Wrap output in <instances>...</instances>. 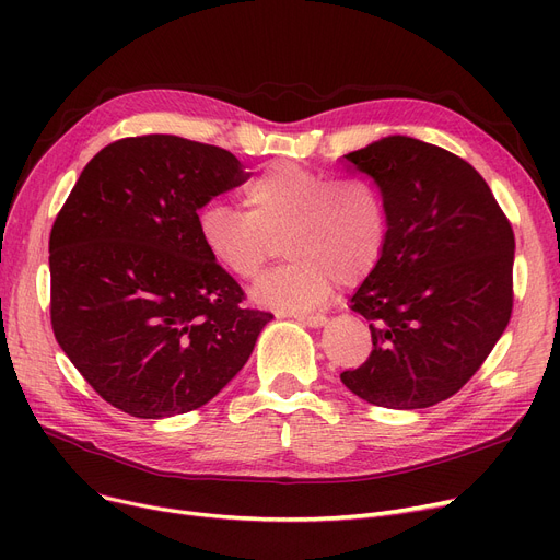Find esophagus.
Returning a JSON list of instances; mask_svg holds the SVG:
<instances>
[{
  "label": "esophagus",
  "mask_w": 560,
  "mask_h": 560,
  "mask_svg": "<svg viewBox=\"0 0 560 560\" xmlns=\"http://www.w3.org/2000/svg\"><path fill=\"white\" fill-rule=\"evenodd\" d=\"M292 317H295L298 322H302V325L311 327V329H319V327L327 325V315H322V313H311V315L298 313V315H292Z\"/></svg>",
  "instance_id": "1"
}]
</instances>
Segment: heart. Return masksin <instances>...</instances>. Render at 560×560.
Wrapping results in <instances>:
<instances>
[{
	"label": "heart",
	"mask_w": 560,
	"mask_h": 560,
	"mask_svg": "<svg viewBox=\"0 0 560 560\" xmlns=\"http://www.w3.org/2000/svg\"><path fill=\"white\" fill-rule=\"evenodd\" d=\"M247 211L211 201L199 211V238L231 277L249 281L277 252L290 258L252 288V300L302 313L327 300L334 283H359L384 254L388 215L381 192L359 176L272 163L243 190Z\"/></svg>",
	"instance_id": "obj_1"
}]
</instances>
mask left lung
<instances>
[{
    "label": "left lung",
    "instance_id": "obj_1",
    "mask_svg": "<svg viewBox=\"0 0 560 560\" xmlns=\"http://www.w3.org/2000/svg\"><path fill=\"white\" fill-rule=\"evenodd\" d=\"M345 159L381 190L388 241L351 298V311L372 322L374 349L342 384L386 408L445 401L511 319V222L483 176L443 147L388 136Z\"/></svg>",
    "mask_w": 560,
    "mask_h": 560
}]
</instances>
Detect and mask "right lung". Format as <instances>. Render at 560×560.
<instances>
[{
	"mask_svg": "<svg viewBox=\"0 0 560 560\" xmlns=\"http://www.w3.org/2000/svg\"><path fill=\"white\" fill-rule=\"evenodd\" d=\"M231 152L150 133L106 144L49 235L51 329L110 406L188 413L243 370L272 313L206 252L197 211L247 182Z\"/></svg>",
	"mask_w": 560,
	"mask_h": 560,
	"instance_id": "1",
	"label": "right lung"
}]
</instances>
